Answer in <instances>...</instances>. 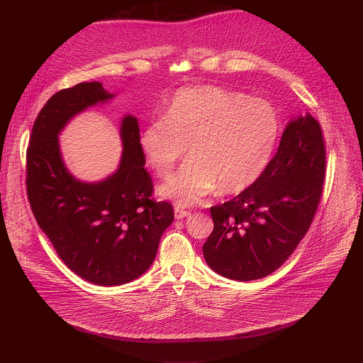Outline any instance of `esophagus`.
<instances>
[{"mask_svg":"<svg viewBox=\"0 0 363 363\" xmlns=\"http://www.w3.org/2000/svg\"><path fill=\"white\" fill-rule=\"evenodd\" d=\"M188 215H190V212L188 211H184V209H181V208H175V218L177 219H184V218H186Z\"/></svg>","mask_w":363,"mask_h":363,"instance_id":"34e87169","label":"esophagus"}]
</instances>
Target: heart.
Listing matches in <instances>:
<instances>
[{
  "mask_svg": "<svg viewBox=\"0 0 363 363\" xmlns=\"http://www.w3.org/2000/svg\"><path fill=\"white\" fill-rule=\"evenodd\" d=\"M279 138L274 106L216 86L185 87L173 94L164 117L139 135L147 164L166 177L188 147V160L160 186V196L191 206L215 193L238 194L269 166Z\"/></svg>",
  "mask_w": 363,
  "mask_h": 363,
  "instance_id": "1",
  "label": "heart"
}]
</instances>
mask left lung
Listing matches in <instances>:
<instances>
[{
	"instance_id": "obj_1",
	"label": "left lung",
	"mask_w": 363,
	"mask_h": 363,
	"mask_svg": "<svg viewBox=\"0 0 363 363\" xmlns=\"http://www.w3.org/2000/svg\"><path fill=\"white\" fill-rule=\"evenodd\" d=\"M325 163L318 120L308 113L292 118L262 175L234 199L211 208L213 231L203 245L211 269L239 281L276 272L311 225Z\"/></svg>"
}]
</instances>
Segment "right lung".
<instances>
[{"label":"right lung","instance_id":"add662e5","mask_svg":"<svg viewBox=\"0 0 363 363\" xmlns=\"http://www.w3.org/2000/svg\"><path fill=\"white\" fill-rule=\"evenodd\" d=\"M114 98L99 82L55 93L34 123L26 152L28 199L40 228L69 270L99 286H118L143 276L173 223L172 204L150 199L152 181L144 167L135 116L121 118L123 150L111 175L86 182L64 162L59 135L67 124Z\"/></svg>","mask_w":363,"mask_h":363}]
</instances>
